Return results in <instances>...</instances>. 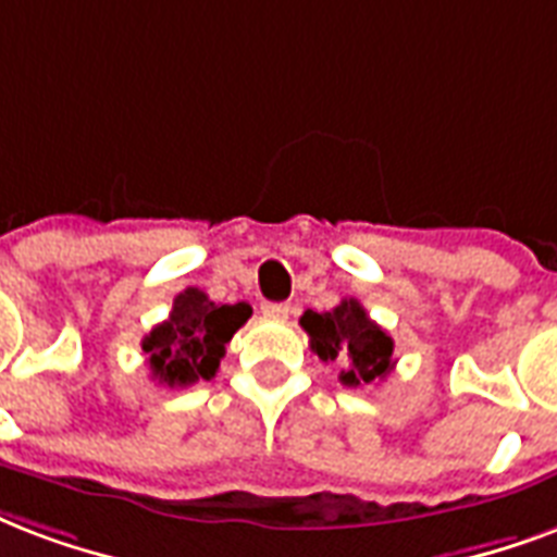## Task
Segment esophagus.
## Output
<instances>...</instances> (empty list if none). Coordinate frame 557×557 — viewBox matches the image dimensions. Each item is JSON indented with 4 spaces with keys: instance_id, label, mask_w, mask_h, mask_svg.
Here are the masks:
<instances>
[{
    "instance_id": "esophagus-1",
    "label": "esophagus",
    "mask_w": 557,
    "mask_h": 557,
    "mask_svg": "<svg viewBox=\"0 0 557 557\" xmlns=\"http://www.w3.org/2000/svg\"><path fill=\"white\" fill-rule=\"evenodd\" d=\"M262 315L274 318V321H286L292 315V307L288 304H262Z\"/></svg>"
}]
</instances>
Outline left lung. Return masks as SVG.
I'll return each mask as SVG.
<instances>
[{
  "instance_id": "left-lung-1",
  "label": "left lung",
  "mask_w": 557,
  "mask_h": 557,
  "mask_svg": "<svg viewBox=\"0 0 557 557\" xmlns=\"http://www.w3.org/2000/svg\"><path fill=\"white\" fill-rule=\"evenodd\" d=\"M300 326L309 333V347L318 359L342 364L338 380L347 388L385 380L394 368V342L376 321L368 318L356 297H345L330 312L307 309Z\"/></svg>"
}]
</instances>
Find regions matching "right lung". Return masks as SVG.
Wrapping results in <instances>:
<instances>
[{"mask_svg":"<svg viewBox=\"0 0 557 557\" xmlns=\"http://www.w3.org/2000/svg\"><path fill=\"white\" fill-rule=\"evenodd\" d=\"M250 318L248 304H212L201 288H184L163 324L143 338L151 376L169 388L212 380L224 347Z\"/></svg>","mask_w":557,"mask_h":557,"instance_id":"obj_1","label":"right lung"}]
</instances>
